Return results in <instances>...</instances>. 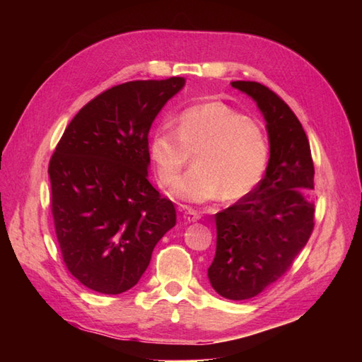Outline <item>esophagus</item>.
<instances>
[{
    "instance_id": "obj_1",
    "label": "esophagus",
    "mask_w": 362,
    "mask_h": 362,
    "mask_svg": "<svg viewBox=\"0 0 362 362\" xmlns=\"http://www.w3.org/2000/svg\"><path fill=\"white\" fill-rule=\"evenodd\" d=\"M183 217H185L187 222H198V220L201 218V214L193 211V209H188V211H185V214H183Z\"/></svg>"
}]
</instances>
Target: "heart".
Returning a JSON list of instances; mask_svg holds the SVG:
<instances>
[{"instance_id":"heart-1","label":"heart","mask_w":362,"mask_h":362,"mask_svg":"<svg viewBox=\"0 0 362 362\" xmlns=\"http://www.w3.org/2000/svg\"><path fill=\"white\" fill-rule=\"evenodd\" d=\"M192 154L197 166L177 182V198L188 203H206L220 194L238 199L260 183L269 142L259 121L223 102H204L183 110L177 131L163 127L150 140V158L164 187L174 185Z\"/></svg>"}]
</instances>
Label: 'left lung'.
Returning <instances> with one entry per match:
<instances>
[{
	"instance_id": "1",
	"label": "left lung",
	"mask_w": 362,
	"mask_h": 362,
	"mask_svg": "<svg viewBox=\"0 0 362 362\" xmlns=\"http://www.w3.org/2000/svg\"><path fill=\"white\" fill-rule=\"evenodd\" d=\"M267 121L269 159L252 192L216 214L217 249L207 268L214 291L228 300L255 296L289 272L315 228V166L308 137L291 107L260 83L233 81Z\"/></svg>"
}]
</instances>
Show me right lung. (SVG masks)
Returning <instances> with one entry per match:
<instances>
[{
    "mask_svg": "<svg viewBox=\"0 0 362 362\" xmlns=\"http://www.w3.org/2000/svg\"><path fill=\"white\" fill-rule=\"evenodd\" d=\"M185 78L129 81L86 103L49 161L51 211L65 267L116 296L139 283L175 225L174 203L148 182V132Z\"/></svg>",
    "mask_w": 362,
    "mask_h": 362,
    "instance_id": "1",
    "label": "right lung"
}]
</instances>
